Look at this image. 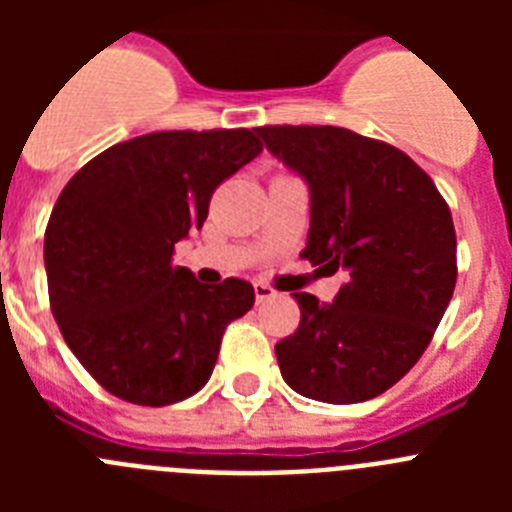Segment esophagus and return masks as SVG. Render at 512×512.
Listing matches in <instances>:
<instances>
[{"label":"esophagus","mask_w":512,"mask_h":512,"mask_svg":"<svg viewBox=\"0 0 512 512\" xmlns=\"http://www.w3.org/2000/svg\"><path fill=\"white\" fill-rule=\"evenodd\" d=\"M253 292H256V300H259V302L271 300V297L277 295V292H274V289H271L269 284H264V282H256V284H253Z\"/></svg>","instance_id":"1"}]
</instances>
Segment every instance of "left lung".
Segmentation results:
<instances>
[{"mask_svg": "<svg viewBox=\"0 0 512 512\" xmlns=\"http://www.w3.org/2000/svg\"><path fill=\"white\" fill-rule=\"evenodd\" d=\"M310 192L302 251L343 271L333 302L295 292L300 328L277 343L284 382L330 405L372 400L423 356L456 287L449 205L413 158L333 125L256 128Z\"/></svg>", "mask_w": 512, "mask_h": 512, "instance_id": "1", "label": "left lung"}]
</instances>
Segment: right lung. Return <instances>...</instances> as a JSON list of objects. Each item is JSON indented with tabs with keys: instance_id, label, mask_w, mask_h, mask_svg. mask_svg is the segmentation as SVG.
<instances>
[{
	"instance_id": "add662e5",
	"label": "right lung",
	"mask_w": 512,
	"mask_h": 512,
	"mask_svg": "<svg viewBox=\"0 0 512 512\" xmlns=\"http://www.w3.org/2000/svg\"><path fill=\"white\" fill-rule=\"evenodd\" d=\"M259 153L246 128L164 130L107 148L63 187L43 246L51 310L107 392L161 408L207 384L225 328L256 295L235 277L207 287L171 253Z\"/></svg>"
}]
</instances>
